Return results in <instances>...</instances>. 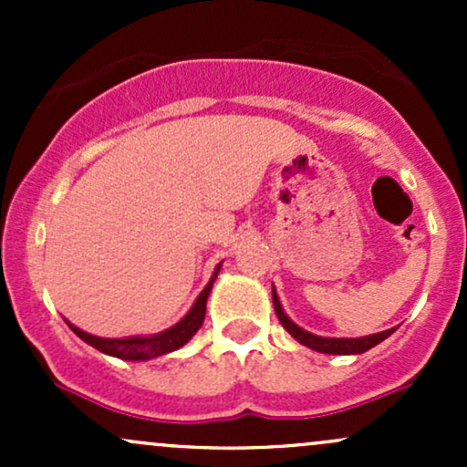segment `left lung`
<instances>
[{
	"label": "left lung",
	"mask_w": 467,
	"mask_h": 467,
	"mask_svg": "<svg viewBox=\"0 0 467 467\" xmlns=\"http://www.w3.org/2000/svg\"><path fill=\"white\" fill-rule=\"evenodd\" d=\"M272 303H275V312L281 320L283 329H287V334L298 340L301 345L309 347V349L320 351V353H331V356H358V353H364L368 349H373L375 345H379L382 340L393 334L395 329H387L379 331V334H371V336H362V337H325V336H316L312 331H305L303 327H298L294 323L289 316L283 312V305L278 301V294L275 285H272Z\"/></svg>",
	"instance_id": "obj_1"
}]
</instances>
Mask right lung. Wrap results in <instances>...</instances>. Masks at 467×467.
<instances>
[{
	"instance_id": "right-lung-1",
	"label": "right lung",
	"mask_w": 467,
	"mask_h": 467,
	"mask_svg": "<svg viewBox=\"0 0 467 467\" xmlns=\"http://www.w3.org/2000/svg\"><path fill=\"white\" fill-rule=\"evenodd\" d=\"M219 270H222V264L215 267L211 281H208V285L202 289V294L197 296V301L192 303L189 314H186L180 323L169 327V329L160 331V334L127 336V337H100V336H92V334H88V331L78 329V327L69 323V320H66V323L69 329H72L74 334L80 337V340L88 342V345H92L94 349L105 353V356L120 358V360H131V362L153 360V358L164 356V353L178 351L180 347H184L186 342H189L191 337L197 334V329H200L203 323V316H206L208 294H211L213 283H215Z\"/></svg>"
}]
</instances>
